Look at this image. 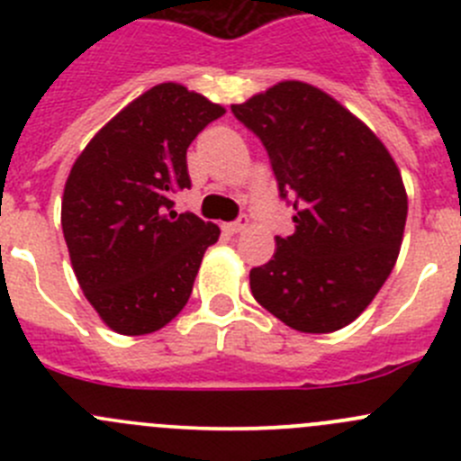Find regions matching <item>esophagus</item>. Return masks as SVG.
I'll return each mask as SVG.
<instances>
[{
    "label": "esophagus",
    "instance_id": "obj_1",
    "mask_svg": "<svg viewBox=\"0 0 461 461\" xmlns=\"http://www.w3.org/2000/svg\"><path fill=\"white\" fill-rule=\"evenodd\" d=\"M248 225H249L248 216H240L239 221H234V222H227V225H225V230L230 231V234H239V231L248 230Z\"/></svg>",
    "mask_w": 461,
    "mask_h": 461
}]
</instances>
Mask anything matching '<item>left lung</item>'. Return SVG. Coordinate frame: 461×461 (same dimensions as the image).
<instances>
[{"instance_id": "left-lung-1", "label": "left lung", "mask_w": 461, "mask_h": 461, "mask_svg": "<svg viewBox=\"0 0 461 461\" xmlns=\"http://www.w3.org/2000/svg\"><path fill=\"white\" fill-rule=\"evenodd\" d=\"M231 113L257 133L294 209L269 263L249 272L254 299L299 332L346 328L394 267L406 227L402 174L384 142L305 82H278Z\"/></svg>"}]
</instances>
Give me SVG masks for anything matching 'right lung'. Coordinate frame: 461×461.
I'll list each match as a JSON object with an SVG mask.
<instances>
[{
    "label": "right lung",
    "mask_w": 461,
    "mask_h": 461,
    "mask_svg": "<svg viewBox=\"0 0 461 461\" xmlns=\"http://www.w3.org/2000/svg\"><path fill=\"white\" fill-rule=\"evenodd\" d=\"M222 113L183 85H158L109 120L68 174L62 231L73 272L115 332H156L189 301L221 230L174 212L171 194L192 187L189 144Z\"/></svg>",
    "instance_id": "obj_1"
}]
</instances>
